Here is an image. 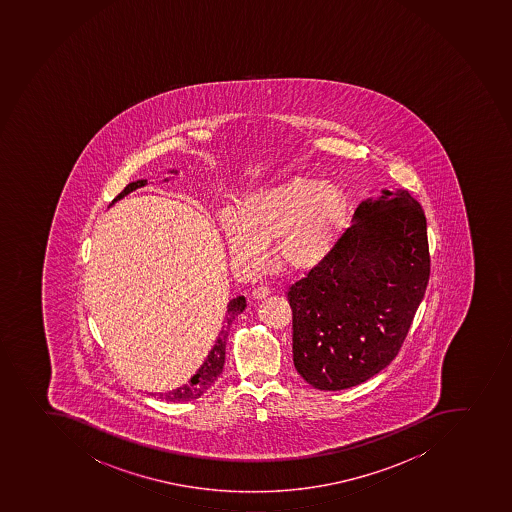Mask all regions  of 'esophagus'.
<instances>
[{"mask_svg":"<svg viewBox=\"0 0 512 512\" xmlns=\"http://www.w3.org/2000/svg\"><path fill=\"white\" fill-rule=\"evenodd\" d=\"M268 293H270V288H268V286L258 285L255 286L254 290H252V298H254V300H262V298H265Z\"/></svg>","mask_w":512,"mask_h":512,"instance_id":"esophagus-1","label":"esophagus"}]
</instances>
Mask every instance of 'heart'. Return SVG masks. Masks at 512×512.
<instances>
[{
    "label": "heart",
    "mask_w": 512,
    "mask_h": 512,
    "mask_svg": "<svg viewBox=\"0 0 512 512\" xmlns=\"http://www.w3.org/2000/svg\"><path fill=\"white\" fill-rule=\"evenodd\" d=\"M347 217L346 194L336 184L293 174L240 199L235 216L222 219L227 247L249 267L265 258L286 272H306L331 252Z\"/></svg>",
    "instance_id": "b5f03b06"
}]
</instances>
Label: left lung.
<instances>
[{
  "mask_svg": "<svg viewBox=\"0 0 512 512\" xmlns=\"http://www.w3.org/2000/svg\"><path fill=\"white\" fill-rule=\"evenodd\" d=\"M356 219L286 291L293 362L319 390L349 389L389 366L430 278L427 217L415 197L384 191L362 201Z\"/></svg>",
  "mask_w": 512,
  "mask_h": 512,
  "instance_id": "left-lung-1",
  "label": "left lung"
}]
</instances>
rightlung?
I'll use <instances>...</instances> for the list:
<instances>
[{
	"label": "right lung",
	"mask_w": 512,
	"mask_h": 512,
	"mask_svg": "<svg viewBox=\"0 0 512 512\" xmlns=\"http://www.w3.org/2000/svg\"><path fill=\"white\" fill-rule=\"evenodd\" d=\"M146 181H135V183L128 184L127 188L123 189L122 193L118 194L113 201H117L125 194L132 193L136 188L145 186ZM245 308L244 296L234 298L229 301L226 311V319H224V326H222L221 334L216 339V344L212 347L211 352L207 354L206 361L202 362L199 371L188 380L183 387H178L176 390H171L168 394H160V399H165L166 402H186V400L199 399L204 392H206L217 377L221 376L222 369H224V359H226V341L227 331L235 316L240 315Z\"/></svg>",
	"instance_id": "add662e5"
}]
</instances>
